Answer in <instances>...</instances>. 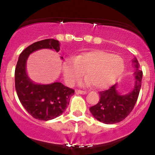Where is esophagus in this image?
<instances>
[{
	"label": "esophagus",
	"mask_w": 155,
	"mask_h": 155,
	"mask_svg": "<svg viewBox=\"0 0 155 155\" xmlns=\"http://www.w3.org/2000/svg\"><path fill=\"white\" fill-rule=\"evenodd\" d=\"M76 94H85L87 93L85 91H82V90H76Z\"/></svg>",
	"instance_id": "34e87169"
}]
</instances>
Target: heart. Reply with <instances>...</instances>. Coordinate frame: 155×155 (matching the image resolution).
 Returning <instances> with one entry per match:
<instances>
[{
	"label": "heart",
	"mask_w": 155,
	"mask_h": 155,
	"mask_svg": "<svg viewBox=\"0 0 155 155\" xmlns=\"http://www.w3.org/2000/svg\"><path fill=\"white\" fill-rule=\"evenodd\" d=\"M124 69V61L119 55L103 50L84 51L75 58L65 60L63 72L69 84L74 83L84 73L97 88H105L112 85Z\"/></svg>",
	"instance_id": "b5f03b06"
}]
</instances>
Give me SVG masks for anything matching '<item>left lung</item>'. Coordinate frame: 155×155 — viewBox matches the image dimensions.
Returning <instances> with one entry per match:
<instances>
[{
  "mask_svg": "<svg viewBox=\"0 0 155 155\" xmlns=\"http://www.w3.org/2000/svg\"><path fill=\"white\" fill-rule=\"evenodd\" d=\"M136 70L134 73L135 84L133 91L127 94H121L117 90V84L106 91H100V101L89 110L92 115L104 124H115L124 120L132 112L142 85L143 71L139 68L137 59L133 60Z\"/></svg>",
  "mask_w": 155,
  "mask_h": 155,
  "instance_id": "1",
  "label": "left lung"
}]
</instances>
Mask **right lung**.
<instances>
[{
	"label": "right lung",
	"instance_id": "add662e5",
	"mask_svg": "<svg viewBox=\"0 0 155 155\" xmlns=\"http://www.w3.org/2000/svg\"><path fill=\"white\" fill-rule=\"evenodd\" d=\"M42 48H51L58 52L60 43L54 39H46L28 46L18 57L15 70V86L21 105L30 115L40 121H48L64 112L75 91L61 82L40 85L29 79L26 73L28 58L30 54Z\"/></svg>",
	"mask_w": 155,
	"mask_h": 155
}]
</instances>
